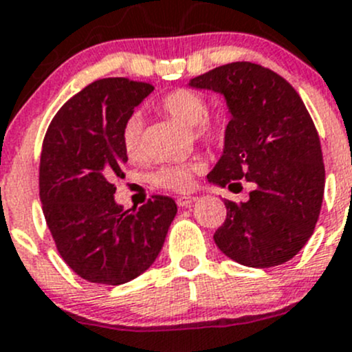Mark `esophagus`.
I'll return each mask as SVG.
<instances>
[{
	"instance_id": "1",
	"label": "esophagus",
	"mask_w": 352,
	"mask_h": 352,
	"mask_svg": "<svg viewBox=\"0 0 352 352\" xmlns=\"http://www.w3.org/2000/svg\"><path fill=\"white\" fill-rule=\"evenodd\" d=\"M197 201V197H179L177 198V205L183 206V208H186V206H190L191 203Z\"/></svg>"
}]
</instances>
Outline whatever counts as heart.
<instances>
[{
    "label": "heart",
    "instance_id": "heart-1",
    "mask_svg": "<svg viewBox=\"0 0 352 352\" xmlns=\"http://www.w3.org/2000/svg\"><path fill=\"white\" fill-rule=\"evenodd\" d=\"M162 111L181 122L186 126L197 129V137L201 140H213L222 137L223 125L220 122H212L206 118L208 103L205 96L193 89L179 88L168 93L159 103ZM140 137H142V118L139 113H132L122 126V147L130 159L140 154ZM197 164H168L152 175V181L157 186L173 191H184L191 186Z\"/></svg>",
    "mask_w": 352,
    "mask_h": 352
}]
</instances>
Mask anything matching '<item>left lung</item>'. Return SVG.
<instances>
[{
  "label": "left lung",
  "instance_id": "left-lung-1",
  "mask_svg": "<svg viewBox=\"0 0 352 352\" xmlns=\"http://www.w3.org/2000/svg\"><path fill=\"white\" fill-rule=\"evenodd\" d=\"M188 86L223 95L230 113L208 181L230 191L241 179L254 188L248 201L223 200L217 248L249 267L286 263L314 234L325 186L320 140L302 98L280 74L252 63L215 67Z\"/></svg>",
  "mask_w": 352,
  "mask_h": 352
}]
</instances>
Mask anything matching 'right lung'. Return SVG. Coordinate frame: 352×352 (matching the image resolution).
Here are the masks:
<instances>
[{
	"mask_svg": "<svg viewBox=\"0 0 352 352\" xmlns=\"http://www.w3.org/2000/svg\"><path fill=\"white\" fill-rule=\"evenodd\" d=\"M154 86L126 78L98 79L63 104L41 155V201L57 251L76 274L123 285L149 270L177 206L155 195L139 210L115 201L113 177L126 154L122 126Z\"/></svg>",
	"mask_w": 352,
	"mask_h": 352,
	"instance_id": "right-lung-1",
	"label": "right lung"
}]
</instances>
